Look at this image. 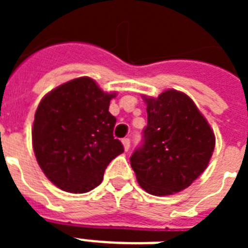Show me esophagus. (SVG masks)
I'll list each match as a JSON object with an SVG mask.
<instances>
[{"mask_svg": "<svg viewBox=\"0 0 248 248\" xmlns=\"http://www.w3.org/2000/svg\"><path fill=\"white\" fill-rule=\"evenodd\" d=\"M122 143L123 145H124L125 151H128L129 148H130V139H129V138H124V139H122Z\"/></svg>", "mask_w": 248, "mask_h": 248, "instance_id": "34e87169", "label": "esophagus"}]
</instances>
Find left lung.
Here are the masks:
<instances>
[{"label": "left lung", "instance_id": "1", "mask_svg": "<svg viewBox=\"0 0 248 248\" xmlns=\"http://www.w3.org/2000/svg\"><path fill=\"white\" fill-rule=\"evenodd\" d=\"M144 100L148 125L143 144L130 156L138 183L155 196L183 191L207 168L215 149L214 131L183 92L168 89Z\"/></svg>", "mask_w": 248, "mask_h": 248}]
</instances>
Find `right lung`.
Returning <instances> with one entry per match:
<instances>
[{
  "label": "right lung",
  "mask_w": 248,
  "mask_h": 248,
  "mask_svg": "<svg viewBox=\"0 0 248 248\" xmlns=\"http://www.w3.org/2000/svg\"><path fill=\"white\" fill-rule=\"evenodd\" d=\"M115 95L80 77L39 103L32 129L34 155L46 176L63 191L84 194L97 187L109 163L124 151L113 137L117 119L109 113Z\"/></svg>",
  "instance_id": "obj_1"
}]
</instances>
